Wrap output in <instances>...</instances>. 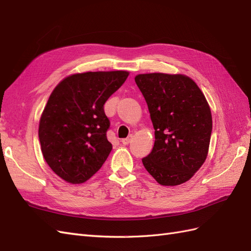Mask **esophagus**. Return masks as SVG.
I'll return each instance as SVG.
<instances>
[{
    "mask_svg": "<svg viewBox=\"0 0 251 251\" xmlns=\"http://www.w3.org/2000/svg\"><path fill=\"white\" fill-rule=\"evenodd\" d=\"M133 139V135H130V136H127L126 138H124L121 140V143L124 144V145H127V144H130L131 143V140Z\"/></svg>",
    "mask_w": 251,
    "mask_h": 251,
    "instance_id": "34e87169",
    "label": "esophagus"
}]
</instances>
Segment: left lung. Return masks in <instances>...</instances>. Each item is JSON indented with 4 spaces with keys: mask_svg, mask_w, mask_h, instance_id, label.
<instances>
[{
    "mask_svg": "<svg viewBox=\"0 0 251 251\" xmlns=\"http://www.w3.org/2000/svg\"><path fill=\"white\" fill-rule=\"evenodd\" d=\"M135 82L148 105L155 142L145 168L165 186L188 181L209 152L212 114L204 95L184 75L145 73Z\"/></svg>",
    "mask_w": 251,
    "mask_h": 251,
    "instance_id": "8db88e82",
    "label": "left lung"
}]
</instances>
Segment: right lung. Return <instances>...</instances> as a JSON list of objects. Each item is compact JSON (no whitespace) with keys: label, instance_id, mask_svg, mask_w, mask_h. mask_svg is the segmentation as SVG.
<instances>
[{"label":"right lung","instance_id":"obj_1","mask_svg":"<svg viewBox=\"0 0 251 251\" xmlns=\"http://www.w3.org/2000/svg\"><path fill=\"white\" fill-rule=\"evenodd\" d=\"M127 76L122 70L75 73L52 91L38 135L46 162L66 182H86L111 153L104 104Z\"/></svg>","mask_w":251,"mask_h":251}]
</instances>
